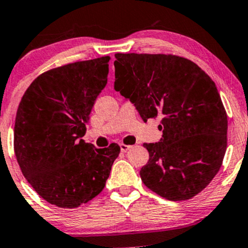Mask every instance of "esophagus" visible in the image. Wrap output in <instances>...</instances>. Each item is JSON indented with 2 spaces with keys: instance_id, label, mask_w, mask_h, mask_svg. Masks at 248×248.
<instances>
[{
  "instance_id": "1",
  "label": "esophagus",
  "mask_w": 248,
  "mask_h": 248,
  "mask_svg": "<svg viewBox=\"0 0 248 248\" xmlns=\"http://www.w3.org/2000/svg\"><path fill=\"white\" fill-rule=\"evenodd\" d=\"M130 148H132V146H128V144H124V143H121L120 144V149L122 153H126L127 150H129Z\"/></svg>"
}]
</instances>
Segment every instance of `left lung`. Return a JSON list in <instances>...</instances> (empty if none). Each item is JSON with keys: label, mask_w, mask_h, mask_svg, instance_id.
I'll return each mask as SVG.
<instances>
[{"label": "left lung", "mask_w": 248, "mask_h": 248, "mask_svg": "<svg viewBox=\"0 0 248 248\" xmlns=\"http://www.w3.org/2000/svg\"><path fill=\"white\" fill-rule=\"evenodd\" d=\"M114 90L142 120L162 116L160 142L144 143V186L184 201L209 186L227 146V115L213 80L197 64L171 55L116 53Z\"/></svg>", "instance_id": "left-lung-1"}]
</instances>
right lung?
Wrapping results in <instances>:
<instances>
[{
    "label": "right lung",
    "mask_w": 248,
    "mask_h": 248,
    "mask_svg": "<svg viewBox=\"0 0 248 248\" xmlns=\"http://www.w3.org/2000/svg\"><path fill=\"white\" fill-rule=\"evenodd\" d=\"M109 57L77 62L31 82L17 109L14 148L19 168L43 199L78 207L99 195L120 147L82 140L93 105L107 84Z\"/></svg>",
    "instance_id": "1"
}]
</instances>
